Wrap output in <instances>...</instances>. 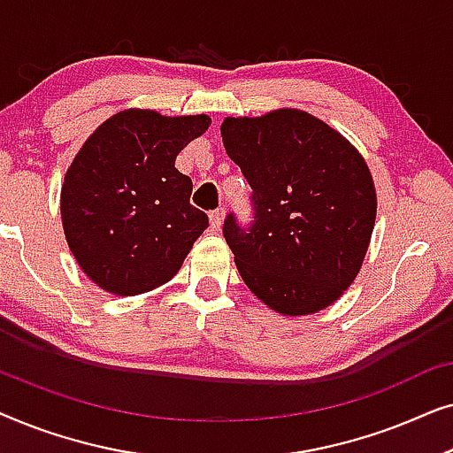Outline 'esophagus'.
Listing matches in <instances>:
<instances>
[{
	"mask_svg": "<svg viewBox=\"0 0 453 453\" xmlns=\"http://www.w3.org/2000/svg\"><path fill=\"white\" fill-rule=\"evenodd\" d=\"M222 220H225V208H216L210 212V226H212V231H220Z\"/></svg>",
	"mask_w": 453,
	"mask_h": 453,
	"instance_id": "34e87169",
	"label": "esophagus"
}]
</instances>
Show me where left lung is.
Listing matches in <instances>:
<instances>
[{
	"instance_id": "8db88e82",
	"label": "left lung",
	"mask_w": 453,
	"mask_h": 453,
	"mask_svg": "<svg viewBox=\"0 0 453 453\" xmlns=\"http://www.w3.org/2000/svg\"><path fill=\"white\" fill-rule=\"evenodd\" d=\"M226 154L251 185L253 220L225 219V239L243 282L282 315L332 305L355 280L375 225L369 166L318 117L278 109L226 117Z\"/></svg>"
}]
</instances>
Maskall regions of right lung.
<instances>
[{
    "instance_id": "1",
    "label": "right lung",
    "mask_w": 453,
    "mask_h": 453,
    "mask_svg": "<svg viewBox=\"0 0 453 453\" xmlns=\"http://www.w3.org/2000/svg\"><path fill=\"white\" fill-rule=\"evenodd\" d=\"M210 117L121 111L86 140L65 173L61 220L80 268L98 287L132 296L169 282L208 216L189 203L194 183L177 154Z\"/></svg>"
}]
</instances>
